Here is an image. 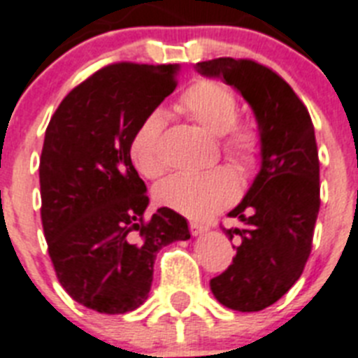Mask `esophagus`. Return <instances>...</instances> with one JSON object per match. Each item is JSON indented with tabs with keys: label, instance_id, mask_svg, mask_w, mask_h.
I'll return each mask as SVG.
<instances>
[{
	"label": "esophagus",
	"instance_id": "obj_1",
	"mask_svg": "<svg viewBox=\"0 0 358 358\" xmlns=\"http://www.w3.org/2000/svg\"><path fill=\"white\" fill-rule=\"evenodd\" d=\"M206 230H208V229H206L205 225H201V223H190V232H192V236L205 234Z\"/></svg>",
	"mask_w": 358,
	"mask_h": 358
}]
</instances>
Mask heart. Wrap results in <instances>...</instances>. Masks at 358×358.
I'll return each instance as SVG.
<instances>
[{
	"mask_svg": "<svg viewBox=\"0 0 358 358\" xmlns=\"http://www.w3.org/2000/svg\"><path fill=\"white\" fill-rule=\"evenodd\" d=\"M177 109L188 115L203 129L220 137L221 150L239 170H249L259 159L262 143L256 129L236 124L239 117L234 93L215 80H197L177 100ZM164 113L152 109L144 115L129 138V159L138 173L157 177L164 170L161 135ZM238 192L234 173L229 168H214L197 173H176L153 190L157 205L190 220H206L234 199Z\"/></svg>",
	"mask_w": 358,
	"mask_h": 358,
	"instance_id": "heart-1",
	"label": "heart"
}]
</instances>
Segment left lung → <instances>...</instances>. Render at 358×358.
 I'll return each mask as SVG.
<instances>
[{
  "instance_id": "8db88e82",
  "label": "left lung",
  "mask_w": 358,
  "mask_h": 358,
  "mask_svg": "<svg viewBox=\"0 0 358 358\" xmlns=\"http://www.w3.org/2000/svg\"><path fill=\"white\" fill-rule=\"evenodd\" d=\"M196 71L221 78L250 106L258 124L259 170L223 229L236 241L225 273L210 280L220 303L241 313L273 306L302 276L320 208V162L311 117L291 85L252 60L215 58ZM234 247V245H232Z\"/></svg>"
}]
</instances>
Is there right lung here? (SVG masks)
Wrapping results in <instances>:
<instances>
[{
    "label": "right lung",
    "instance_id": "add662e5",
    "mask_svg": "<svg viewBox=\"0 0 358 358\" xmlns=\"http://www.w3.org/2000/svg\"><path fill=\"white\" fill-rule=\"evenodd\" d=\"M177 64H113L62 100L40 159L41 225L62 287L87 309L124 315L146 302L157 252L188 223L150 199L129 159L144 115L176 90Z\"/></svg>",
    "mask_w": 358,
    "mask_h": 358
}]
</instances>
